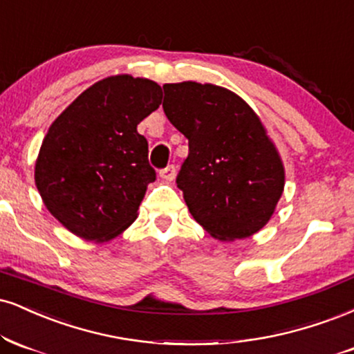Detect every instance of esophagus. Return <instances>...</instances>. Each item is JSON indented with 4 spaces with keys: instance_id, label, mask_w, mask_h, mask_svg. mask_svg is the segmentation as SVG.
<instances>
[{
    "instance_id": "esophagus-1",
    "label": "esophagus",
    "mask_w": 354,
    "mask_h": 354,
    "mask_svg": "<svg viewBox=\"0 0 354 354\" xmlns=\"http://www.w3.org/2000/svg\"><path fill=\"white\" fill-rule=\"evenodd\" d=\"M160 176L163 178V180H166V181H173L174 176H176V168H174L173 165L166 166L165 169H161V171H160Z\"/></svg>"
}]
</instances>
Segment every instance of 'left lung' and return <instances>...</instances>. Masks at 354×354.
I'll use <instances>...</instances> for the list:
<instances>
[{
  "instance_id": "8db88e82",
  "label": "left lung",
  "mask_w": 354,
  "mask_h": 354,
  "mask_svg": "<svg viewBox=\"0 0 354 354\" xmlns=\"http://www.w3.org/2000/svg\"><path fill=\"white\" fill-rule=\"evenodd\" d=\"M163 110L189 142L178 188L198 224L219 241L254 236L283 193L285 169L259 115L214 84H165Z\"/></svg>"
}]
</instances>
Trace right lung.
Here are the masks:
<instances>
[{
    "label": "right lung",
    "mask_w": 354,
    "mask_h": 354,
    "mask_svg": "<svg viewBox=\"0 0 354 354\" xmlns=\"http://www.w3.org/2000/svg\"><path fill=\"white\" fill-rule=\"evenodd\" d=\"M161 99V87L150 79L110 75L80 93L49 127L34 181L67 231L104 242L136 219L147 186L156 180L136 125Z\"/></svg>",
    "instance_id": "obj_1"
}]
</instances>
